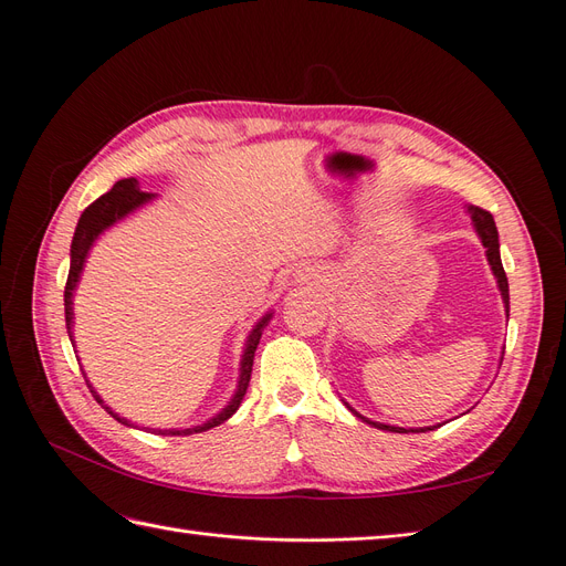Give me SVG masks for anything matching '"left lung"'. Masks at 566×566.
<instances>
[{
    "label": "left lung",
    "mask_w": 566,
    "mask_h": 566,
    "mask_svg": "<svg viewBox=\"0 0 566 566\" xmlns=\"http://www.w3.org/2000/svg\"><path fill=\"white\" fill-rule=\"evenodd\" d=\"M470 214H472V221H474V227H476V233H479V238H482V243L486 248V256H489V264L493 269V276L499 279L503 302H505V306L510 310L507 276H505V269H503V262H501V250H499V229H495V221H493L491 212H486L482 208H470ZM349 410H352L356 418L366 420L364 416H358L354 408H349ZM366 422L373 424V427H380V430H387V432H427V430H432V427H427V430H403V427H389V424H378V422H370V420H366Z\"/></svg>",
    "instance_id": "8db88e82"
}]
</instances>
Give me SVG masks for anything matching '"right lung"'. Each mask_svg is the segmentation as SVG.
I'll use <instances>...</instances> for the list:
<instances>
[{
	"instance_id": "obj_1",
	"label": "right lung",
	"mask_w": 566,
	"mask_h": 566,
	"mask_svg": "<svg viewBox=\"0 0 566 566\" xmlns=\"http://www.w3.org/2000/svg\"><path fill=\"white\" fill-rule=\"evenodd\" d=\"M150 198V193L146 191H139V186H136V179H119L108 193H104L101 198H96L87 210L82 212L80 221H77V229H75V235H73V245H71V271H67V281H65V293H63V302H65V325H67V335H71V342H73V331H71V323H73V290L77 285V279H80V271L84 266V256H87L92 243L96 241V235L108 229L111 224H115L117 219H123L125 214H129L132 210L139 208V205H144L146 200ZM269 316H264L260 323H256V328L252 331L250 339H248V347H245V354H243V364H241V382H238V391L235 397L231 399V403L221 410V413L212 420H208L205 424H198V427H188V430H153L156 434H165V437H184V434H193V432H205L210 430V427H217L224 420H229L238 406H241L245 391H248V385H250V375H252V361H254V352H256V345H260V337H262V328L266 325ZM92 389V387H90ZM94 399L104 406L108 413L119 420L123 424H127L125 418H117L113 410L98 399V394L92 389Z\"/></svg>"
}]
</instances>
